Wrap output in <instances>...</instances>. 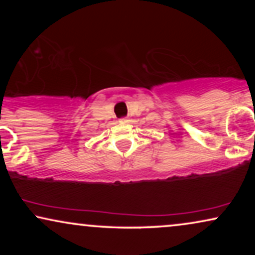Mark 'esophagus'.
Wrapping results in <instances>:
<instances>
[{
	"label": "esophagus",
	"mask_w": 255,
	"mask_h": 255,
	"mask_svg": "<svg viewBox=\"0 0 255 255\" xmlns=\"http://www.w3.org/2000/svg\"><path fill=\"white\" fill-rule=\"evenodd\" d=\"M121 121H122V122H127V121H128V118H122Z\"/></svg>",
	"instance_id": "esophagus-1"
}]
</instances>
